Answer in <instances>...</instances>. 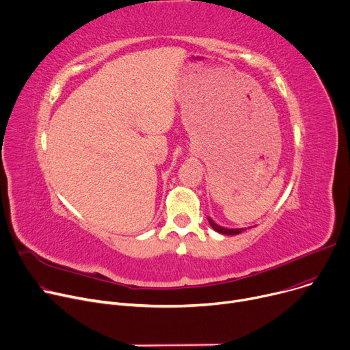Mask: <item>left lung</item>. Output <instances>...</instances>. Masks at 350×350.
<instances>
[{"label": "left lung", "instance_id": "obj_1", "mask_svg": "<svg viewBox=\"0 0 350 350\" xmlns=\"http://www.w3.org/2000/svg\"><path fill=\"white\" fill-rule=\"evenodd\" d=\"M208 222L217 232H219V234H222V235H238V234H241L242 230H245L243 228H241V229H226V228H222V226L217 225L213 219H209V218H208Z\"/></svg>", "mask_w": 350, "mask_h": 350}]
</instances>
